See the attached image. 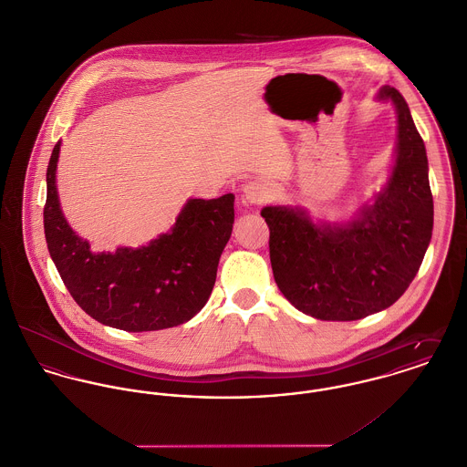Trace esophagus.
<instances>
[{
  "mask_svg": "<svg viewBox=\"0 0 467 467\" xmlns=\"http://www.w3.org/2000/svg\"><path fill=\"white\" fill-rule=\"evenodd\" d=\"M268 197V190L263 182L259 181H249L247 184H244V199L251 204H261L265 202Z\"/></svg>",
  "mask_w": 467,
  "mask_h": 467,
  "instance_id": "obj_1",
  "label": "esophagus"
}]
</instances>
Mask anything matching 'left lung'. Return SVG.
Listing matches in <instances>:
<instances>
[{
  "label": "left lung",
  "mask_w": 467,
  "mask_h": 467,
  "mask_svg": "<svg viewBox=\"0 0 467 467\" xmlns=\"http://www.w3.org/2000/svg\"><path fill=\"white\" fill-rule=\"evenodd\" d=\"M398 157L387 188L358 220L318 227L288 208H265L270 263L283 296L320 320H358L392 306L422 263L433 229L428 159L410 109L394 88Z\"/></svg>",
  "instance_id": "obj_1"
}]
</instances>
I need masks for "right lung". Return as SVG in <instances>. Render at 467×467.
I'll use <instances>...</instances> for the list:
<instances>
[{"label":"right lung","mask_w":467,"mask_h":467,"mask_svg":"<svg viewBox=\"0 0 467 467\" xmlns=\"http://www.w3.org/2000/svg\"><path fill=\"white\" fill-rule=\"evenodd\" d=\"M55 145L47 171L45 236L75 303L105 326L157 331L188 322L208 303L216 266L234 223V195L193 199L171 233L141 249L93 254L66 223L57 199Z\"/></svg>","instance_id":"1"}]
</instances>
